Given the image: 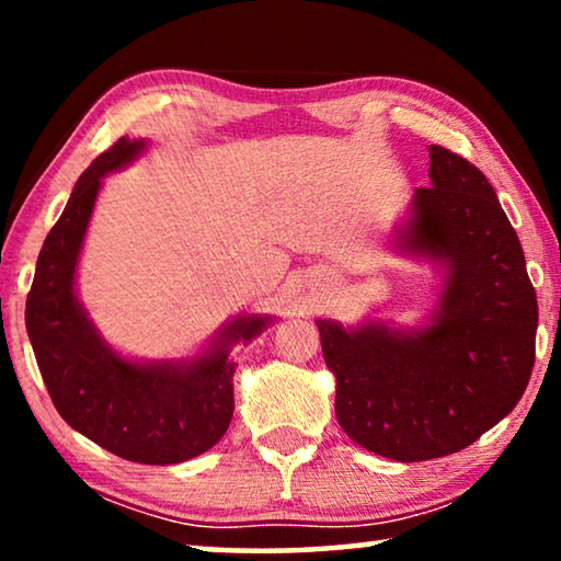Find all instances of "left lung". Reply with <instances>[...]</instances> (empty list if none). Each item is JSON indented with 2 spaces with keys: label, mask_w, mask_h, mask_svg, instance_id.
Wrapping results in <instances>:
<instances>
[{
  "label": "left lung",
  "mask_w": 561,
  "mask_h": 561,
  "mask_svg": "<svg viewBox=\"0 0 561 561\" xmlns=\"http://www.w3.org/2000/svg\"><path fill=\"white\" fill-rule=\"evenodd\" d=\"M428 153L431 187H415L393 227L398 254L438 279L423 324L317 319L339 425L398 462L468 448L517 405L535 366L537 294L517 232L478 168Z\"/></svg>",
  "instance_id": "left-lung-1"
}]
</instances>
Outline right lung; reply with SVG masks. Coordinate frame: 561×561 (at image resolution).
Here are the masks:
<instances>
[{
	"instance_id": "1",
	"label": "right lung",
	"mask_w": 561,
	"mask_h": 561,
	"mask_svg": "<svg viewBox=\"0 0 561 561\" xmlns=\"http://www.w3.org/2000/svg\"><path fill=\"white\" fill-rule=\"evenodd\" d=\"M148 150L121 138L76 180L59 222L46 234L26 297V334L56 411L73 431L133 462L175 465L222 438L234 411L237 344L277 317L237 314L183 358H138L113 348L79 297V262L103 178Z\"/></svg>"
}]
</instances>
